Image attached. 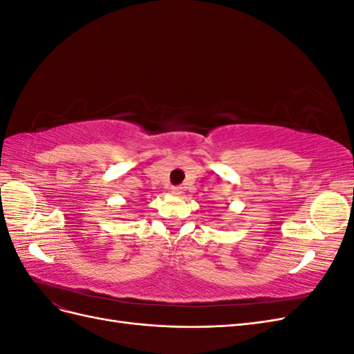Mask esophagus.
I'll return each instance as SVG.
<instances>
[{
    "label": "esophagus",
    "mask_w": 354,
    "mask_h": 354,
    "mask_svg": "<svg viewBox=\"0 0 354 354\" xmlns=\"http://www.w3.org/2000/svg\"><path fill=\"white\" fill-rule=\"evenodd\" d=\"M171 194L178 196V195L183 194V187H173V189H171Z\"/></svg>",
    "instance_id": "obj_1"
}]
</instances>
